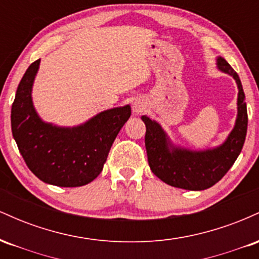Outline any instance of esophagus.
<instances>
[{
  "instance_id": "obj_1",
  "label": "esophagus",
  "mask_w": 259,
  "mask_h": 259,
  "mask_svg": "<svg viewBox=\"0 0 259 259\" xmlns=\"http://www.w3.org/2000/svg\"><path fill=\"white\" fill-rule=\"evenodd\" d=\"M133 109H134V112H135V113H140V112L144 111L145 106L142 105V102H140V101H135V102H134V105H133Z\"/></svg>"
}]
</instances>
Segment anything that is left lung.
Listing matches in <instances>:
<instances>
[{
  "mask_svg": "<svg viewBox=\"0 0 259 259\" xmlns=\"http://www.w3.org/2000/svg\"><path fill=\"white\" fill-rule=\"evenodd\" d=\"M217 64L219 70L233 76L239 88L235 126L221 146L206 151L177 147L157 121L151 120L146 115L141 117L146 125L145 146L151 170L170 186L192 191L213 186L228 173L242 150L248 118L241 80L224 58H217Z\"/></svg>",
  "mask_w": 259,
  "mask_h": 259,
  "instance_id": "left-lung-1",
  "label": "left lung"
}]
</instances>
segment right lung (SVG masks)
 <instances>
[{
	"mask_svg": "<svg viewBox=\"0 0 259 259\" xmlns=\"http://www.w3.org/2000/svg\"><path fill=\"white\" fill-rule=\"evenodd\" d=\"M40 59L18 85L12 105V134L26 165L44 183L61 187L82 186L102 171L118 133L132 114L129 105L107 109L81 125L56 126L35 111L31 89Z\"/></svg>",
	"mask_w": 259,
	"mask_h": 259,
	"instance_id": "obj_1",
	"label": "right lung"
}]
</instances>
